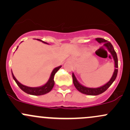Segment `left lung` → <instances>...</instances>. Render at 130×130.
<instances>
[{
	"label": "left lung",
	"mask_w": 130,
	"mask_h": 130,
	"mask_svg": "<svg viewBox=\"0 0 130 130\" xmlns=\"http://www.w3.org/2000/svg\"><path fill=\"white\" fill-rule=\"evenodd\" d=\"M95 40L99 43H103V46H105L107 48V50L110 52V53L112 55L114 61H115V70H114L113 74H112V77H111V79L109 80V82H107L106 84L103 85V86H101V87H96V88H90V87H87L86 86H83L81 84L78 80H77V78L75 76V74L72 73V78H73V82L74 84L75 87L79 92H80L82 94H86V95H97L99 94H102L104 92H105L109 87L111 86V85L113 83L114 81L116 79V77H117L118 74V57L117 55H116V52L115 51L113 46H112V44L108 41L104 40L103 38H95Z\"/></svg>",
	"instance_id": "1"
}]
</instances>
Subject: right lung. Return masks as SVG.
Instances as JSON below:
<instances>
[{"label":"right lung","instance_id":"add662e5","mask_svg":"<svg viewBox=\"0 0 130 130\" xmlns=\"http://www.w3.org/2000/svg\"><path fill=\"white\" fill-rule=\"evenodd\" d=\"M37 40L43 42V43H45V44H48L46 42L43 41H41V40H39V39H37ZM18 46L17 47L16 50L18 49ZM61 67V65L58 67L55 68L52 71V73L50 75V77L49 79H48V82L44 84L43 86H40V87H27V86H24V85L21 84L18 80L15 78V77H14V74H13L12 72V75L13 78L15 80V82H16V84H18V86H19V88L21 89L22 90L25 92L26 93L28 94H31V95H44V94H47L49 92H50L52 90V89H53V86H54L55 84V81H54V76L55 75V73L57 72L58 70Z\"/></svg>","mask_w":130,"mask_h":130}]
</instances>
